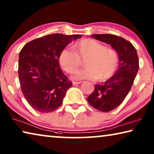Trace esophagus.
I'll list each match as a JSON object with an SVG mask.
<instances>
[{"label": "esophagus", "instance_id": "obj_1", "mask_svg": "<svg viewBox=\"0 0 154 154\" xmlns=\"http://www.w3.org/2000/svg\"><path fill=\"white\" fill-rule=\"evenodd\" d=\"M82 82H73V85H80L81 84Z\"/></svg>", "mask_w": 154, "mask_h": 154}]
</instances>
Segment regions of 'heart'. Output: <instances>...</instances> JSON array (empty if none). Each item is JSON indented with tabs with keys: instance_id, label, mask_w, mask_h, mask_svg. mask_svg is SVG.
Returning a JSON list of instances; mask_svg holds the SVG:
<instances>
[{
	"instance_id": "obj_1",
	"label": "heart",
	"mask_w": 154,
	"mask_h": 154,
	"mask_svg": "<svg viewBox=\"0 0 154 154\" xmlns=\"http://www.w3.org/2000/svg\"><path fill=\"white\" fill-rule=\"evenodd\" d=\"M75 51L63 49L59 55L61 67L67 73H73L85 60L84 69L77 71L72 79L74 80H105L112 76L118 67V56L115 51L107 49L104 45L94 39H84L75 42Z\"/></svg>"
}]
</instances>
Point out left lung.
<instances>
[{"label": "left lung", "mask_w": 154, "mask_h": 154, "mask_svg": "<svg viewBox=\"0 0 154 154\" xmlns=\"http://www.w3.org/2000/svg\"><path fill=\"white\" fill-rule=\"evenodd\" d=\"M91 37L110 45L119 58L116 72L107 81L96 85L87 98L92 107L108 112L118 107L129 94L139 69L138 54L133 45L123 38L112 34H93Z\"/></svg>", "instance_id": "1"}]
</instances>
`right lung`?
<instances>
[{
	"label": "right lung",
	"instance_id": "right-lung-1",
	"mask_svg": "<svg viewBox=\"0 0 154 154\" xmlns=\"http://www.w3.org/2000/svg\"><path fill=\"white\" fill-rule=\"evenodd\" d=\"M81 35L53 34L33 40L19 53L18 77L20 88L29 105L41 113L53 112L62 105L72 82L63 74L59 55Z\"/></svg>",
	"mask_w": 154,
	"mask_h": 154
}]
</instances>
